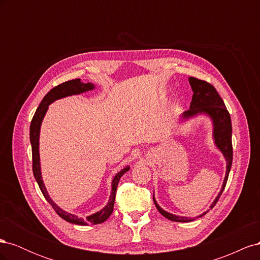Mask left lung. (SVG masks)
<instances>
[{
	"label": "left lung",
	"instance_id": "1",
	"mask_svg": "<svg viewBox=\"0 0 260 260\" xmlns=\"http://www.w3.org/2000/svg\"><path fill=\"white\" fill-rule=\"evenodd\" d=\"M188 82H190L191 88L193 90V96H192L190 109L182 114V116H181V121H185L198 115L204 114L208 116L212 121V125H214L212 138H214L215 145L219 148V151L222 153V155L224 156V158L226 160V171H225V177L223 180L222 187L221 190H220L217 198L215 199V201L212 202V204L210 205V209H211L216 205L220 195L222 194L226 184L228 177H229V172L231 170L232 158H233L231 117L229 112H228L222 99L220 98L218 92L214 88V85H211L210 83L204 80H200L198 78H194V77L188 78ZM153 200H154L156 208L158 209L160 214L164 217L171 220V221L188 222V221H192V220H195L196 218L204 216L208 212L207 210L195 218L180 217L174 214H170V212L166 210H164L158 204H157L154 195H153Z\"/></svg>",
	"mask_w": 260,
	"mask_h": 260
}]
</instances>
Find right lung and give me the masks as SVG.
Masks as SVG:
<instances>
[{"label": "right lung", "mask_w": 260, "mask_h": 260, "mask_svg": "<svg viewBox=\"0 0 260 260\" xmlns=\"http://www.w3.org/2000/svg\"><path fill=\"white\" fill-rule=\"evenodd\" d=\"M95 88V85L93 83H83L81 82L80 79H74V80H69L66 81L61 84H58L57 86L53 88L43 98L42 102L39 105L38 109L35 113V116L31 120L30 124V143H31V148H32V170H34V176L36 178V181L39 184V187L45 198V200L48 201L54 210L57 212V215L61 217L64 220H66L67 222L74 223V224H79V225H88V224H99L104 222L105 220L108 219V217L112 215V212L114 210V203H115V198H116V190H117V185L118 182H119L120 178L122 177L123 174L127 172L130 167L127 166L124 167L122 170H120L118 174L114 177L112 181V192L111 196H109V200L107 205L102 208L100 211L95 212V214H92L90 216L86 217L85 219L79 218L76 215L70 214V212H67L65 210H62L60 207H58L56 204L53 202V200L50 198V195L46 191V187L43 183L42 176H41V166H40V154H39V138H40V129H41V123L43 118L48 112L49 105L53 103L54 101L70 96V95H77V94H81L86 91H91Z\"/></svg>", "instance_id": "1"}]
</instances>
